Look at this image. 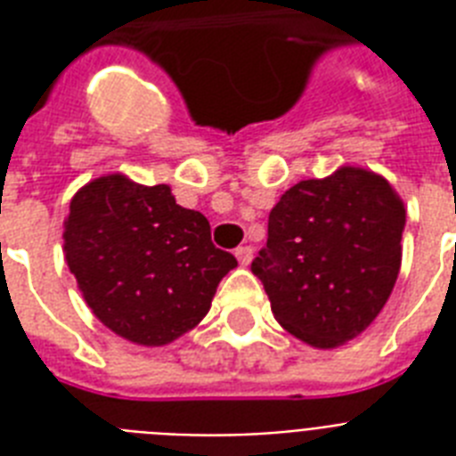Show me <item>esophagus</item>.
I'll use <instances>...</instances> for the list:
<instances>
[{
  "label": "esophagus",
  "mask_w": 456,
  "mask_h": 456,
  "mask_svg": "<svg viewBox=\"0 0 456 456\" xmlns=\"http://www.w3.org/2000/svg\"><path fill=\"white\" fill-rule=\"evenodd\" d=\"M236 260L246 267V265H250V260H253V248L250 246H241V248H236Z\"/></svg>",
  "instance_id": "obj_1"
}]
</instances>
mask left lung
<instances>
[{
    "label": "left lung",
    "instance_id": "1",
    "mask_svg": "<svg viewBox=\"0 0 456 456\" xmlns=\"http://www.w3.org/2000/svg\"><path fill=\"white\" fill-rule=\"evenodd\" d=\"M404 215L388 179L364 167L293 184L272 208L267 246L250 265L279 324L312 347L360 336L400 274Z\"/></svg>",
    "mask_w": 456,
    "mask_h": 456
}]
</instances>
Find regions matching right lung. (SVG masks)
I'll use <instances>...</instances> for the list:
<instances>
[{
    "mask_svg": "<svg viewBox=\"0 0 456 456\" xmlns=\"http://www.w3.org/2000/svg\"><path fill=\"white\" fill-rule=\"evenodd\" d=\"M63 250L96 319L149 347L199 324L236 267V257L210 241L206 217L177 206L170 186L137 184L120 172L75 193Z\"/></svg>",
    "mask_w": 456,
    "mask_h": 456,
    "instance_id": "add662e5",
    "label": "right lung"
}]
</instances>
